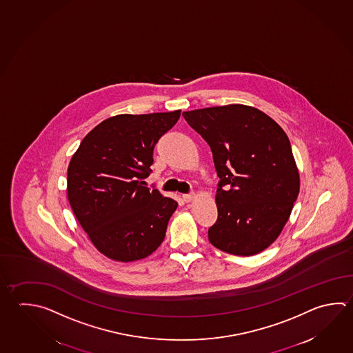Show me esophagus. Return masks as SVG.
Listing matches in <instances>:
<instances>
[{"label":"esophagus","mask_w":353,"mask_h":353,"mask_svg":"<svg viewBox=\"0 0 353 353\" xmlns=\"http://www.w3.org/2000/svg\"><path fill=\"white\" fill-rule=\"evenodd\" d=\"M182 199L185 202H191L194 199V193H185L182 194Z\"/></svg>","instance_id":"esophagus-1"}]
</instances>
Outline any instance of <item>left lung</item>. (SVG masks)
<instances>
[{
	"instance_id": "1",
	"label": "left lung",
	"mask_w": 353,
	"mask_h": 353,
	"mask_svg": "<svg viewBox=\"0 0 353 353\" xmlns=\"http://www.w3.org/2000/svg\"><path fill=\"white\" fill-rule=\"evenodd\" d=\"M212 151L220 177L219 217L208 240L223 252L257 254L279 237L299 192L291 143L279 123L254 107H208L182 113Z\"/></svg>"
}]
</instances>
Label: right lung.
Here are the masks:
<instances>
[{
    "label": "right lung",
    "mask_w": 353,
    "mask_h": 353,
    "mask_svg": "<svg viewBox=\"0 0 353 353\" xmlns=\"http://www.w3.org/2000/svg\"><path fill=\"white\" fill-rule=\"evenodd\" d=\"M181 116L117 114L87 133L67 170V197L94 247L108 259L141 260L160 247L179 203L150 190L153 148Z\"/></svg>",
    "instance_id": "add662e5"
}]
</instances>
